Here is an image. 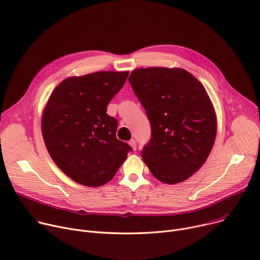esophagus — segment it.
<instances>
[{
    "label": "esophagus",
    "mask_w": 260,
    "mask_h": 260,
    "mask_svg": "<svg viewBox=\"0 0 260 260\" xmlns=\"http://www.w3.org/2000/svg\"><path fill=\"white\" fill-rule=\"evenodd\" d=\"M128 144L133 147V149H134V150H136V149H137V142H136L134 139H133V140H131V141L128 142Z\"/></svg>",
    "instance_id": "obj_1"
}]
</instances>
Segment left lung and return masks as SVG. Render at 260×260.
Wrapping results in <instances>:
<instances>
[{"label":"left lung","instance_id":"obj_1","mask_svg":"<svg viewBox=\"0 0 260 260\" xmlns=\"http://www.w3.org/2000/svg\"><path fill=\"white\" fill-rule=\"evenodd\" d=\"M128 81L151 124L144 162L162 183L187 180L207 160L216 139L217 117L207 90L181 68L136 69Z\"/></svg>","mask_w":260,"mask_h":260}]
</instances>
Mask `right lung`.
<instances>
[{
  "label": "right lung",
  "instance_id": "add662e5",
  "mask_svg": "<svg viewBox=\"0 0 260 260\" xmlns=\"http://www.w3.org/2000/svg\"><path fill=\"white\" fill-rule=\"evenodd\" d=\"M128 73L102 71L68 77L43 109L41 129L51 158L84 186L98 187L112 180L133 151L116 138L118 122L107 114V106Z\"/></svg>",
  "mask_w": 260,
  "mask_h": 260
}]
</instances>
